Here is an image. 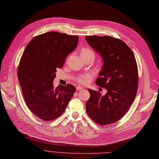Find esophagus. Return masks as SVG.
Returning a JSON list of instances; mask_svg holds the SVG:
<instances>
[{
    "label": "esophagus",
    "mask_w": 159,
    "mask_h": 159,
    "mask_svg": "<svg viewBox=\"0 0 159 159\" xmlns=\"http://www.w3.org/2000/svg\"><path fill=\"white\" fill-rule=\"evenodd\" d=\"M83 89V87H81V86H77L76 87V90H82Z\"/></svg>",
    "instance_id": "34e87169"
}]
</instances>
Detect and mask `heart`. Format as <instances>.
<instances>
[{"label": "heart", "instance_id": "b5f03b06", "mask_svg": "<svg viewBox=\"0 0 159 159\" xmlns=\"http://www.w3.org/2000/svg\"><path fill=\"white\" fill-rule=\"evenodd\" d=\"M81 57H87V56H93V57H94L95 53L90 49L83 48L81 51ZM91 78L92 74L87 73L78 76L77 78V81L81 84H86L90 80Z\"/></svg>", "mask_w": 159, "mask_h": 159}]
</instances>
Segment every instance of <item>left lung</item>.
I'll list each match as a JSON object with an SVG mask.
<instances>
[{
	"label": "left lung",
	"instance_id": "obj_1",
	"mask_svg": "<svg viewBox=\"0 0 159 159\" xmlns=\"http://www.w3.org/2000/svg\"><path fill=\"white\" fill-rule=\"evenodd\" d=\"M89 45L103 61L96 83L107 90L105 96L88 89L89 116L100 125L114 123L122 118L137 94L139 76L135 56L123 40L110 36H86Z\"/></svg>",
	"mask_w": 159,
	"mask_h": 159
}]
</instances>
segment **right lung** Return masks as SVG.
<instances>
[{
	"mask_svg": "<svg viewBox=\"0 0 159 159\" xmlns=\"http://www.w3.org/2000/svg\"><path fill=\"white\" fill-rule=\"evenodd\" d=\"M79 37L58 32L36 36L29 42L18 68L25 104L33 114L48 121L60 116L76 91L71 84L54 87L57 69L76 48Z\"/></svg>",
	"mask_w": 159,
	"mask_h": 159,
	"instance_id": "1",
	"label": "right lung"
}]
</instances>
